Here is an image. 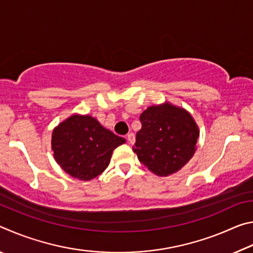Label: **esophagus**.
<instances>
[{
	"label": "esophagus",
	"mask_w": 253,
	"mask_h": 253,
	"mask_svg": "<svg viewBox=\"0 0 253 253\" xmlns=\"http://www.w3.org/2000/svg\"><path fill=\"white\" fill-rule=\"evenodd\" d=\"M126 138H127L128 143H129V144H134L135 143V135L132 134V132H129V134L127 135Z\"/></svg>",
	"instance_id": "esophagus-1"
}]
</instances>
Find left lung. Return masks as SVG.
<instances>
[{
    "label": "left lung",
    "instance_id": "8db88e82",
    "mask_svg": "<svg viewBox=\"0 0 253 253\" xmlns=\"http://www.w3.org/2000/svg\"><path fill=\"white\" fill-rule=\"evenodd\" d=\"M139 121L132 152L151 172L169 176L193 157L200 131L188 111L164 102L148 107Z\"/></svg>",
    "mask_w": 253,
    "mask_h": 253
}]
</instances>
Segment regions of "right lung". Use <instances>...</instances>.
Returning a JSON list of instances; mask_svg holds the SVG:
<instances>
[{
  "label": "right lung",
  "mask_w": 253,
  "mask_h": 253,
  "mask_svg": "<svg viewBox=\"0 0 253 253\" xmlns=\"http://www.w3.org/2000/svg\"><path fill=\"white\" fill-rule=\"evenodd\" d=\"M89 115H72L54 128L51 139L55 162L70 176L90 181L108 168L111 154L125 143Z\"/></svg>",
  "instance_id": "1"
}]
</instances>
